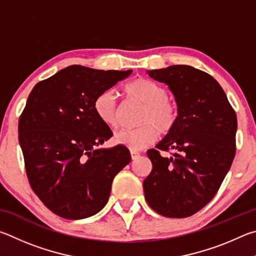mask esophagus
<instances>
[{"mask_svg":"<svg viewBox=\"0 0 256 256\" xmlns=\"http://www.w3.org/2000/svg\"><path fill=\"white\" fill-rule=\"evenodd\" d=\"M130 155H132V160H137L138 158H140V153L136 150H130Z\"/></svg>","mask_w":256,"mask_h":256,"instance_id":"34e87169","label":"esophagus"}]
</instances>
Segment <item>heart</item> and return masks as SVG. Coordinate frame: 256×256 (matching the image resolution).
<instances>
[{
  "instance_id": "obj_1",
  "label": "heart",
  "mask_w": 256,
  "mask_h": 256,
  "mask_svg": "<svg viewBox=\"0 0 256 256\" xmlns=\"http://www.w3.org/2000/svg\"><path fill=\"white\" fill-rule=\"evenodd\" d=\"M124 92L134 100L142 103L140 127L121 129L114 135V142L130 150H140L156 142L160 134L173 130L178 121V106L168 98L162 85L147 78H137L124 86ZM94 112L102 124L116 127L119 124V106L112 90L98 94L93 103Z\"/></svg>"
}]
</instances>
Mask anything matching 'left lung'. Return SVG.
Returning a JSON list of instances; mask_svg holds the SVG:
<instances>
[{"label": "left lung", "mask_w": 256, "mask_h": 256, "mask_svg": "<svg viewBox=\"0 0 256 256\" xmlns=\"http://www.w3.org/2000/svg\"><path fill=\"white\" fill-rule=\"evenodd\" d=\"M168 85L178 104V121L156 148L173 149L171 158L147 152L153 168L144 186L150 207L164 217L186 218L210 202L232 166L237 116L212 75L188 65L147 70Z\"/></svg>", "instance_id": "1"}]
</instances>
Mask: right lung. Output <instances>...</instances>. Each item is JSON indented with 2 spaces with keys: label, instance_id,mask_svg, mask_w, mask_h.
<instances>
[{
  "label": "right lung",
  "instance_id": "right-lung-1",
  "mask_svg": "<svg viewBox=\"0 0 256 256\" xmlns=\"http://www.w3.org/2000/svg\"><path fill=\"white\" fill-rule=\"evenodd\" d=\"M72 65L34 85L19 119V142L31 188L66 219L98 214L114 176L132 158L127 147L96 148L112 136L94 112L98 94L132 74Z\"/></svg>",
  "mask_w": 256,
  "mask_h": 256
}]
</instances>
